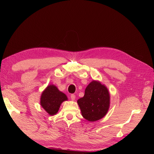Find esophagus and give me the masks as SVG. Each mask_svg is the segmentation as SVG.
Segmentation results:
<instances>
[{
  "label": "esophagus",
  "mask_w": 154,
  "mask_h": 154,
  "mask_svg": "<svg viewBox=\"0 0 154 154\" xmlns=\"http://www.w3.org/2000/svg\"><path fill=\"white\" fill-rule=\"evenodd\" d=\"M70 98H71L72 100H74L75 99V95L74 94H72L70 95Z\"/></svg>",
  "instance_id": "esophagus-1"
}]
</instances>
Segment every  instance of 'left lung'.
<instances>
[{
    "instance_id": "8db88e82",
    "label": "left lung",
    "mask_w": 154,
    "mask_h": 154,
    "mask_svg": "<svg viewBox=\"0 0 154 154\" xmlns=\"http://www.w3.org/2000/svg\"><path fill=\"white\" fill-rule=\"evenodd\" d=\"M82 116L90 122L103 118L110 106V94L107 88L99 81L93 80L87 85L83 97L77 100Z\"/></svg>"
}]
</instances>
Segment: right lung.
Returning <instances> with one entry per match:
<instances>
[{
	"label": "right lung",
	"mask_w": 154,
	"mask_h": 154,
	"mask_svg": "<svg viewBox=\"0 0 154 154\" xmlns=\"http://www.w3.org/2000/svg\"><path fill=\"white\" fill-rule=\"evenodd\" d=\"M67 97L60 92L54 85H49L42 93L40 97V106L50 116L56 114L61 103L67 100Z\"/></svg>",
	"instance_id": "right-lung-1"
}]
</instances>
